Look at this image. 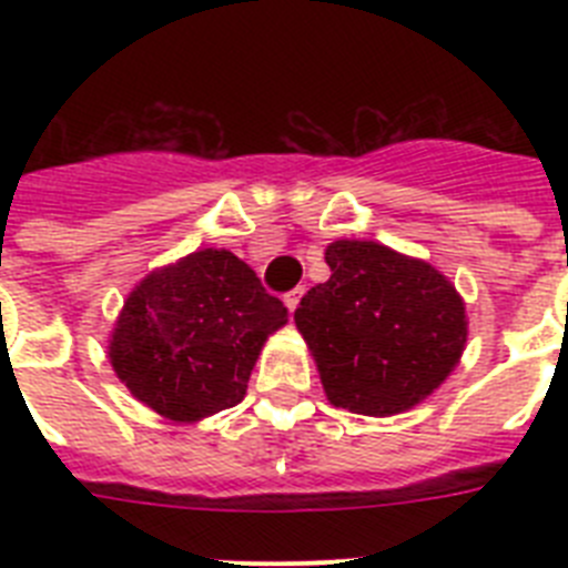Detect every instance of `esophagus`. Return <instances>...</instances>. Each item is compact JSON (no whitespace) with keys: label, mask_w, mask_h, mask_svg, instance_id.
<instances>
[{"label":"esophagus","mask_w":568,"mask_h":568,"mask_svg":"<svg viewBox=\"0 0 568 568\" xmlns=\"http://www.w3.org/2000/svg\"><path fill=\"white\" fill-rule=\"evenodd\" d=\"M301 295H304V290H301V287L290 290V293H287V295H284V304H287L290 315H293V313H295V307H298V301H301Z\"/></svg>","instance_id":"esophagus-1"}]
</instances>
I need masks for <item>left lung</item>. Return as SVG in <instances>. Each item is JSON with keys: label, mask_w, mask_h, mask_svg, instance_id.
I'll use <instances>...</instances> for the list:
<instances>
[{"label": "left lung", "mask_w": 568, "mask_h": 568, "mask_svg": "<svg viewBox=\"0 0 568 568\" xmlns=\"http://www.w3.org/2000/svg\"><path fill=\"white\" fill-rule=\"evenodd\" d=\"M329 278L295 310L333 406L389 418L418 406L464 355L469 321L455 284L429 261L378 241H333Z\"/></svg>", "instance_id": "1"}]
</instances>
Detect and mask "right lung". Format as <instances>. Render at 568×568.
Returning a JSON list of instances; mask_svg holds the SVG:
<instances>
[{"label":"right lung","instance_id":"obj_1","mask_svg":"<svg viewBox=\"0 0 568 568\" xmlns=\"http://www.w3.org/2000/svg\"><path fill=\"white\" fill-rule=\"evenodd\" d=\"M287 307L230 250L204 247L155 267L128 293L108 338L115 378L173 424L235 406Z\"/></svg>","mask_w":568,"mask_h":568}]
</instances>
